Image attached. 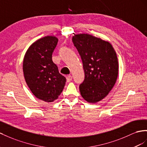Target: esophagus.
I'll return each instance as SVG.
<instances>
[{
    "instance_id": "34e87169",
    "label": "esophagus",
    "mask_w": 147,
    "mask_h": 147,
    "mask_svg": "<svg viewBox=\"0 0 147 147\" xmlns=\"http://www.w3.org/2000/svg\"><path fill=\"white\" fill-rule=\"evenodd\" d=\"M72 79H73V78H72V76H71V75H69V76H66V81H67V82H71V81H72Z\"/></svg>"
}]
</instances>
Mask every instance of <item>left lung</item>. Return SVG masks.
<instances>
[{"label":"left lung","mask_w":147,"mask_h":147,"mask_svg":"<svg viewBox=\"0 0 147 147\" xmlns=\"http://www.w3.org/2000/svg\"><path fill=\"white\" fill-rule=\"evenodd\" d=\"M74 47L80 53L84 81L80 86L81 95L89 103L106 97L115 85L119 74L116 52L109 41L88 33L74 35Z\"/></svg>","instance_id":"1"}]
</instances>
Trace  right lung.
Instances as JSON below:
<instances>
[{"label": "right lung", "instance_id": "add662e5", "mask_svg": "<svg viewBox=\"0 0 147 147\" xmlns=\"http://www.w3.org/2000/svg\"><path fill=\"white\" fill-rule=\"evenodd\" d=\"M58 41L55 36L37 40L28 48L23 61V72L28 87L36 98L47 102L58 98L66 81L52 61V53Z\"/></svg>", "mask_w": 147, "mask_h": 147}]
</instances>
